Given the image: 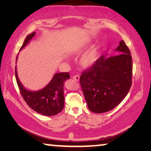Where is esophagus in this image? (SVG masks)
I'll return each mask as SVG.
<instances>
[{"label":"esophagus","instance_id":"esophagus-1","mask_svg":"<svg viewBox=\"0 0 151 151\" xmlns=\"http://www.w3.org/2000/svg\"><path fill=\"white\" fill-rule=\"evenodd\" d=\"M73 79L74 80H76V81H78L80 80V76L79 75H76V76H74L73 77Z\"/></svg>","mask_w":151,"mask_h":151}]
</instances>
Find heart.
I'll return each mask as SVG.
<instances>
[{"label":"heart","mask_w":151,"mask_h":151,"mask_svg":"<svg viewBox=\"0 0 151 151\" xmlns=\"http://www.w3.org/2000/svg\"><path fill=\"white\" fill-rule=\"evenodd\" d=\"M101 45L96 43L83 52L79 58V64L82 68L88 69L91 68L98 61L99 50Z\"/></svg>","instance_id":"heart-1"}]
</instances>
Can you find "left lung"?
<instances>
[{
	"label": "left lung",
	"mask_w": 151,
	"mask_h": 151,
	"mask_svg": "<svg viewBox=\"0 0 151 151\" xmlns=\"http://www.w3.org/2000/svg\"><path fill=\"white\" fill-rule=\"evenodd\" d=\"M113 57L103 55L81 76L80 82L88 107L93 113L107 112L116 107L128 93L132 85V59L124 40Z\"/></svg>",
	"instance_id": "left-lung-1"
}]
</instances>
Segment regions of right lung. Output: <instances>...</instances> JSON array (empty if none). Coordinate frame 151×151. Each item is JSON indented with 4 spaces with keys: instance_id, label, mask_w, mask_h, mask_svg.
<instances>
[{
    "instance_id": "right-lung-1",
    "label": "right lung",
    "mask_w": 151,
    "mask_h": 151,
    "mask_svg": "<svg viewBox=\"0 0 151 151\" xmlns=\"http://www.w3.org/2000/svg\"><path fill=\"white\" fill-rule=\"evenodd\" d=\"M35 34L36 32H33L26 37L20 50L28 45ZM18 56L16 58V62ZM15 77L21 94L25 103L36 112L45 116H53L63 110L64 107L63 86L65 82L70 78L69 73H55L45 88L36 91L27 90L23 86L18 78L16 66Z\"/></svg>"
}]
</instances>
